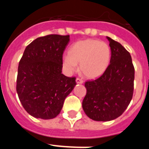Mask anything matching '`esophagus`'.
Returning <instances> with one entry per match:
<instances>
[{
  "instance_id": "34e87169",
  "label": "esophagus",
  "mask_w": 149,
  "mask_h": 149,
  "mask_svg": "<svg viewBox=\"0 0 149 149\" xmlns=\"http://www.w3.org/2000/svg\"><path fill=\"white\" fill-rule=\"evenodd\" d=\"M76 83L78 84H82L84 83V81H83L82 79H80V78H77L76 79Z\"/></svg>"
}]
</instances>
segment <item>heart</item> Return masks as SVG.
<instances>
[{
  "instance_id": "b5f03b06",
  "label": "heart",
  "mask_w": 149,
  "mask_h": 149,
  "mask_svg": "<svg viewBox=\"0 0 149 149\" xmlns=\"http://www.w3.org/2000/svg\"><path fill=\"white\" fill-rule=\"evenodd\" d=\"M111 50L108 44L98 39L78 41L71 46L68 54L63 56L64 70L72 74L78 69L77 63L85 77L97 78L103 74L110 65Z\"/></svg>"
}]
</instances>
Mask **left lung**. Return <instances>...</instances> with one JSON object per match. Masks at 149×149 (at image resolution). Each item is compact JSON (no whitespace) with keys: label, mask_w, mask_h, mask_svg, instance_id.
Segmentation results:
<instances>
[{"label":"left lung","mask_w":149,"mask_h":149,"mask_svg":"<svg viewBox=\"0 0 149 149\" xmlns=\"http://www.w3.org/2000/svg\"><path fill=\"white\" fill-rule=\"evenodd\" d=\"M111 50L110 65L95 81H86V94L82 103L86 115L98 122L120 116L131 102L134 93V67L128 51L107 36Z\"/></svg>","instance_id":"obj_1"}]
</instances>
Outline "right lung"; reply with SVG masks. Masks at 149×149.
<instances>
[{"instance_id":"add662e5","label":"right lung","mask_w":149,"mask_h":149,"mask_svg":"<svg viewBox=\"0 0 149 149\" xmlns=\"http://www.w3.org/2000/svg\"><path fill=\"white\" fill-rule=\"evenodd\" d=\"M69 36L56 34L36 39L26 47L18 68L16 91L24 110L42 119L59 115L75 77L62 74L63 54Z\"/></svg>"}]
</instances>
